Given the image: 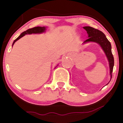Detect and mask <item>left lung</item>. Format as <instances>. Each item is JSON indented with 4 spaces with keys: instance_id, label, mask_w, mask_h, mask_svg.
<instances>
[{
    "instance_id": "left-lung-1",
    "label": "left lung",
    "mask_w": 123,
    "mask_h": 123,
    "mask_svg": "<svg viewBox=\"0 0 123 123\" xmlns=\"http://www.w3.org/2000/svg\"><path fill=\"white\" fill-rule=\"evenodd\" d=\"M83 28L87 31L88 37V39L83 42V43H90V42H93V43H98L105 53L109 64L110 81L112 78V73L114 65V59L113 55L112 54L111 45L110 41L107 40L105 35L100 30L90 26H85L83 27ZM109 83L107 85H108Z\"/></svg>"
}]
</instances>
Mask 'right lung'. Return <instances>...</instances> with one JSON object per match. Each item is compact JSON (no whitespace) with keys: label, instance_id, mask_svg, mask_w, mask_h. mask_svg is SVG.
Wrapping results in <instances>:
<instances>
[{"label":"right lung","instance_id":"obj_1","mask_svg":"<svg viewBox=\"0 0 123 123\" xmlns=\"http://www.w3.org/2000/svg\"><path fill=\"white\" fill-rule=\"evenodd\" d=\"M46 27H33L32 28H30L27 30H26V31H24L23 32L21 33V35H19V36L17 38H16V40L13 41V44H12V46L14 45V43H16V42L20 39L21 37H22L24 36H25L27 34H32V33H43V32H45V31H46Z\"/></svg>","mask_w":123,"mask_h":123}]
</instances>
